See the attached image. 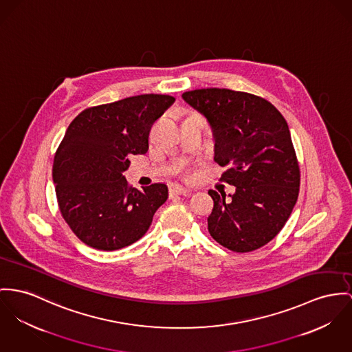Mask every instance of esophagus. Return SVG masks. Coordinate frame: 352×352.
I'll list each match as a JSON object with an SVG mask.
<instances>
[{"label":"esophagus","instance_id":"1","mask_svg":"<svg viewBox=\"0 0 352 352\" xmlns=\"http://www.w3.org/2000/svg\"><path fill=\"white\" fill-rule=\"evenodd\" d=\"M190 189L188 188H184V186H179V185H174L171 189H170V194L171 195H186L189 194Z\"/></svg>","mask_w":352,"mask_h":352}]
</instances>
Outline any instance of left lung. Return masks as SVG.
Segmentation results:
<instances>
[{
	"label": "left lung",
	"instance_id": "left-lung-1",
	"mask_svg": "<svg viewBox=\"0 0 352 352\" xmlns=\"http://www.w3.org/2000/svg\"><path fill=\"white\" fill-rule=\"evenodd\" d=\"M206 116L216 139V161L228 167L221 181L236 186L232 199L209 190L214 201L208 229L237 253L272 241L291 216L300 190V167L287 120L264 98L226 88L182 94Z\"/></svg>",
	"mask_w": 352,
	"mask_h": 352
}]
</instances>
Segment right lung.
I'll list each match as a JSON object with an SVG mask.
<instances>
[{
	"label": "right lung",
	"instance_id": "1",
	"mask_svg": "<svg viewBox=\"0 0 352 352\" xmlns=\"http://www.w3.org/2000/svg\"><path fill=\"white\" fill-rule=\"evenodd\" d=\"M175 98L144 94L81 111L54 154L52 177L60 213L76 237L99 250H118L148 230L167 199V186L142 191L126 181L130 157L146 154L153 123Z\"/></svg>",
	"mask_w": 352,
	"mask_h": 352
}]
</instances>
